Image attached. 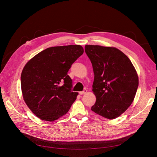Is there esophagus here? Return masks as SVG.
Returning a JSON list of instances; mask_svg holds the SVG:
<instances>
[{"label":"esophagus","instance_id":"esophagus-1","mask_svg":"<svg viewBox=\"0 0 157 157\" xmlns=\"http://www.w3.org/2000/svg\"><path fill=\"white\" fill-rule=\"evenodd\" d=\"M86 93H87V90H86V89H84L83 91H82V92H79L80 95H83V94H85Z\"/></svg>","mask_w":157,"mask_h":157}]
</instances>
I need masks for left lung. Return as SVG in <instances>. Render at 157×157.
<instances>
[{
    "instance_id": "obj_1",
    "label": "left lung",
    "mask_w": 157,
    "mask_h": 157,
    "mask_svg": "<svg viewBox=\"0 0 157 157\" xmlns=\"http://www.w3.org/2000/svg\"><path fill=\"white\" fill-rule=\"evenodd\" d=\"M94 74L92 91L96 97L92 111L108 119L121 115L134 101L138 76L128 57L114 47L86 45Z\"/></svg>"
}]
</instances>
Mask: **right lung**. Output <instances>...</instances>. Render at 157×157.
<instances>
[{
  "mask_svg": "<svg viewBox=\"0 0 157 157\" xmlns=\"http://www.w3.org/2000/svg\"><path fill=\"white\" fill-rule=\"evenodd\" d=\"M83 52L80 45L50 47L33 57L23 67L21 75L23 99L41 120L58 119L76 100L78 92L71 91L72 79L67 72Z\"/></svg>",
  "mask_w": 157,
  "mask_h": 157,
  "instance_id": "1",
  "label": "right lung"
}]
</instances>
